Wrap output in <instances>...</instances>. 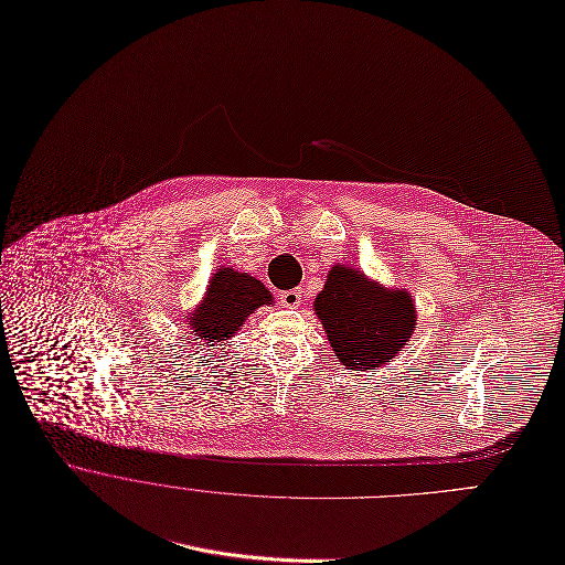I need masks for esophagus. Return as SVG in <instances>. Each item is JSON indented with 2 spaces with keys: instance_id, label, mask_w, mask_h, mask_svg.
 Instances as JSON below:
<instances>
[{
  "instance_id": "esophagus-1",
  "label": "esophagus",
  "mask_w": 565,
  "mask_h": 565,
  "mask_svg": "<svg viewBox=\"0 0 565 565\" xmlns=\"http://www.w3.org/2000/svg\"><path fill=\"white\" fill-rule=\"evenodd\" d=\"M301 290H286L279 295V301L284 308H299L301 306Z\"/></svg>"
}]
</instances>
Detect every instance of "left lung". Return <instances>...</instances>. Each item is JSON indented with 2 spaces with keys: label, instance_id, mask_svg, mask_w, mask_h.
I'll return each mask as SVG.
<instances>
[{
  "label": "left lung",
  "instance_id": "1",
  "mask_svg": "<svg viewBox=\"0 0 565 565\" xmlns=\"http://www.w3.org/2000/svg\"><path fill=\"white\" fill-rule=\"evenodd\" d=\"M315 315L340 364L353 371L386 366L417 326V306L406 288H386L349 264L330 268Z\"/></svg>",
  "mask_w": 565,
  "mask_h": 565
}]
</instances>
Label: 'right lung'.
I'll return each instance as SVG.
<instances>
[{"label":"right lung","instance_id":"obj_1","mask_svg":"<svg viewBox=\"0 0 565 565\" xmlns=\"http://www.w3.org/2000/svg\"><path fill=\"white\" fill-rule=\"evenodd\" d=\"M270 290L248 273H239L233 266H221L212 275L203 299L183 315L181 326L207 351H218L237 337L248 317L262 308L273 306Z\"/></svg>","mask_w":565,"mask_h":565}]
</instances>
